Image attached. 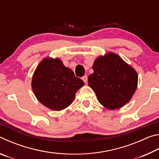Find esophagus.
Returning a JSON list of instances; mask_svg holds the SVG:
<instances>
[{
	"mask_svg": "<svg viewBox=\"0 0 159 159\" xmlns=\"http://www.w3.org/2000/svg\"><path fill=\"white\" fill-rule=\"evenodd\" d=\"M82 79L83 81L85 82V83H88V76H84L82 77Z\"/></svg>",
	"mask_w": 159,
	"mask_h": 159,
	"instance_id": "1",
	"label": "esophagus"
}]
</instances>
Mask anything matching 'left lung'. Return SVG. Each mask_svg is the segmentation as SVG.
<instances>
[{"label":"left lung","mask_w":159,"mask_h":159,"mask_svg":"<svg viewBox=\"0 0 159 159\" xmlns=\"http://www.w3.org/2000/svg\"><path fill=\"white\" fill-rule=\"evenodd\" d=\"M93 69L88 85L102 105L116 109L130 100L137 89L138 76L119 56L114 52L100 56L94 61Z\"/></svg>","instance_id":"8db88e82"}]
</instances>
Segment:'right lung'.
Masks as SVG:
<instances>
[{"instance_id":"1","label":"right lung","mask_w":159,"mask_h":159,"mask_svg":"<svg viewBox=\"0 0 159 159\" xmlns=\"http://www.w3.org/2000/svg\"><path fill=\"white\" fill-rule=\"evenodd\" d=\"M85 83L75 76L60 59L47 57L35 70L31 87L42 104L54 111H60L72 103L75 94Z\"/></svg>"}]
</instances>
